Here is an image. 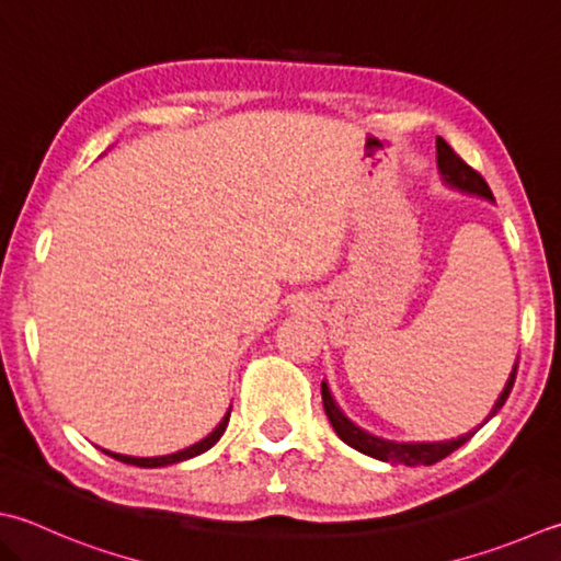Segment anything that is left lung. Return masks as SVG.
Masks as SVG:
<instances>
[{
    "label": "left lung",
    "mask_w": 561,
    "mask_h": 561,
    "mask_svg": "<svg viewBox=\"0 0 561 561\" xmlns=\"http://www.w3.org/2000/svg\"><path fill=\"white\" fill-rule=\"evenodd\" d=\"M437 165H439V173H442V178H445L447 185L459 187L461 193L493 199L491 187H489V183L483 181L481 173L473 171V168L467 161H463L459 153H454V149L445 139H437ZM517 358H520V356H517ZM515 374H517V362L513 366L508 383H505L503 393L499 396V400H495V405H493L489 417H493L495 412L503 408L505 400H508L513 383H515ZM322 405H324L327 417H330V422H332L334 432L340 435L342 442H346L348 447H354L362 454H368V457H374V459L390 461V463H405V467H417V463H425V467H430V463L449 457L454 449H459L463 442H469L473 435H477V430L481 427L479 425L477 430L467 432V435H461L457 439H447V442H390V439H380V437L368 435L366 430L356 427L354 422L348 420L340 408H336L327 383H322ZM489 417H485V420H489Z\"/></svg>",
    "instance_id": "left-lung-1"
}]
</instances>
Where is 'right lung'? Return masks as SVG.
<instances>
[{"mask_svg": "<svg viewBox=\"0 0 561 561\" xmlns=\"http://www.w3.org/2000/svg\"><path fill=\"white\" fill-rule=\"evenodd\" d=\"M229 412H231V408H229ZM229 412H227L225 417H221L219 425H217L213 432H209V435H207L203 442H197V445L187 447V449H183V451L168 454V457H126V454H114V451H107V449H104V454H110V457H112V459H116V461L131 463V467H144V469H153V467H168V463H175V461L193 459V457H197V454H203V451H207L209 447H215L217 442H219V437L225 435V430H227V425H229Z\"/></svg>", "mask_w": 561, "mask_h": 561, "instance_id": "obj_1", "label": "right lung"}]
</instances>
